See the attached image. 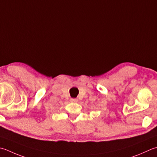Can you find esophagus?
I'll list each match as a JSON object with an SVG mask.
<instances>
[{
    "mask_svg": "<svg viewBox=\"0 0 157 157\" xmlns=\"http://www.w3.org/2000/svg\"><path fill=\"white\" fill-rule=\"evenodd\" d=\"M78 99H71V101H72V102H78Z\"/></svg>",
    "mask_w": 157,
    "mask_h": 157,
    "instance_id": "obj_1",
    "label": "esophagus"
}]
</instances>
